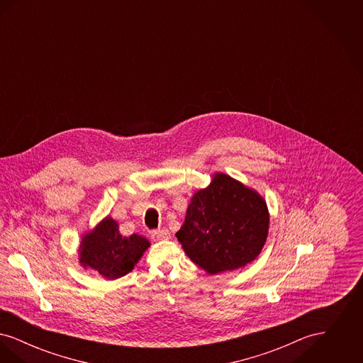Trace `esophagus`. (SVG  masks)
I'll return each instance as SVG.
<instances>
[{"label":"esophagus","mask_w":363,"mask_h":363,"mask_svg":"<svg viewBox=\"0 0 363 363\" xmlns=\"http://www.w3.org/2000/svg\"><path fill=\"white\" fill-rule=\"evenodd\" d=\"M151 237H152V240H155V241H159V240H169V238H170V233H169L167 228H162V230L152 231V233H151Z\"/></svg>","instance_id":"34e87169"}]
</instances>
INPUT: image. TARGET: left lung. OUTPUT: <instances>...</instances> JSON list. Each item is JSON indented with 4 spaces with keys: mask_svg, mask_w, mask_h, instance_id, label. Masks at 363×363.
Instances as JSON below:
<instances>
[{
    "mask_svg": "<svg viewBox=\"0 0 363 363\" xmlns=\"http://www.w3.org/2000/svg\"><path fill=\"white\" fill-rule=\"evenodd\" d=\"M268 225V208L259 193L218 173L207 189L191 197L175 235L188 257L215 275L256 259L267 241Z\"/></svg>",
    "mask_w": 363,
    "mask_h": 363,
    "instance_id": "left-lung-1",
    "label": "left lung"
}]
</instances>
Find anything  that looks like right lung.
Returning <instances> with one entry per match:
<instances>
[{"instance_id": "add662e5", "label": "right lung", "mask_w": 363, "mask_h": 363, "mask_svg": "<svg viewBox=\"0 0 363 363\" xmlns=\"http://www.w3.org/2000/svg\"><path fill=\"white\" fill-rule=\"evenodd\" d=\"M150 242L141 235L122 237L114 219L106 218L94 231L88 233L80 243V262L110 280L129 274Z\"/></svg>"}]
</instances>
